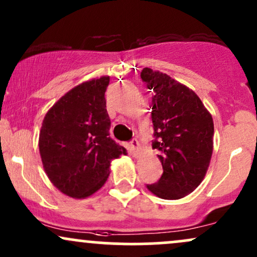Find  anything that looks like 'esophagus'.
<instances>
[{"mask_svg": "<svg viewBox=\"0 0 257 257\" xmlns=\"http://www.w3.org/2000/svg\"><path fill=\"white\" fill-rule=\"evenodd\" d=\"M129 146H131V152L133 153V155H137L139 151V147H140V145H139V141L137 140V139H133V140L131 141V144H129Z\"/></svg>", "mask_w": 257, "mask_h": 257, "instance_id": "34e87169", "label": "esophagus"}]
</instances>
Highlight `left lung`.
Returning <instances> with one entry per match:
<instances>
[{"mask_svg":"<svg viewBox=\"0 0 257 257\" xmlns=\"http://www.w3.org/2000/svg\"><path fill=\"white\" fill-rule=\"evenodd\" d=\"M141 79L153 90L152 149L163 174L149 191L163 199H180L204 179L213 155V117L196 93L167 73L145 67Z\"/></svg>","mask_w":257,"mask_h":257,"instance_id":"left-lung-1","label":"left lung"}]
</instances>
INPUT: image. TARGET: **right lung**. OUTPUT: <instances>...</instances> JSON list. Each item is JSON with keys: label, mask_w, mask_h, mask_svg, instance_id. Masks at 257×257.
<instances>
[{"label": "right lung", "mask_w": 257, "mask_h": 257, "mask_svg": "<svg viewBox=\"0 0 257 257\" xmlns=\"http://www.w3.org/2000/svg\"><path fill=\"white\" fill-rule=\"evenodd\" d=\"M108 76L76 85L52 106L41 126L38 147L44 172L60 192L87 198L104 186L114 158L126 150L110 138L106 110Z\"/></svg>", "instance_id": "1"}]
</instances>
